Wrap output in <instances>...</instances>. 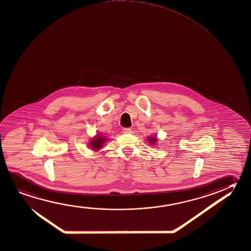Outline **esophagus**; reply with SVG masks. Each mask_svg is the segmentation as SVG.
I'll return each mask as SVG.
<instances>
[{"label": "esophagus", "instance_id": "1", "mask_svg": "<svg viewBox=\"0 0 251 251\" xmlns=\"http://www.w3.org/2000/svg\"><path fill=\"white\" fill-rule=\"evenodd\" d=\"M132 129L131 128H129V127H125L123 129V132H124V134H129V133H131Z\"/></svg>", "mask_w": 251, "mask_h": 251}]
</instances>
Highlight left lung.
Returning a JSON list of instances; mask_svg holds the SVG:
<instances>
[{"instance_id": "8db88e82", "label": "left lung", "mask_w": 251, "mask_h": 251, "mask_svg": "<svg viewBox=\"0 0 251 251\" xmlns=\"http://www.w3.org/2000/svg\"><path fill=\"white\" fill-rule=\"evenodd\" d=\"M147 140H148L149 144H151V145H157V142H158V138H157L156 136H149L148 138H147Z\"/></svg>"}]
</instances>
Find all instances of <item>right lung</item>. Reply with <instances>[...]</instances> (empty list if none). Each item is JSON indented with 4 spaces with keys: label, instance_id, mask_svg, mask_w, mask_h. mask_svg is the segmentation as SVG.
<instances>
[{
    "label": "right lung",
    "instance_id": "1",
    "mask_svg": "<svg viewBox=\"0 0 251 251\" xmlns=\"http://www.w3.org/2000/svg\"><path fill=\"white\" fill-rule=\"evenodd\" d=\"M106 142V136H103V135H96V136H93L90 141V146L93 151H99V150L101 149Z\"/></svg>",
    "mask_w": 251,
    "mask_h": 251
}]
</instances>
